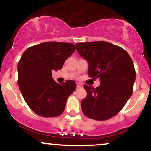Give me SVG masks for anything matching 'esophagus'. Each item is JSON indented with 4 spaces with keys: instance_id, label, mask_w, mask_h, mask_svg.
Listing matches in <instances>:
<instances>
[{
    "instance_id": "esophagus-1",
    "label": "esophagus",
    "mask_w": 151,
    "mask_h": 151,
    "mask_svg": "<svg viewBox=\"0 0 151 151\" xmlns=\"http://www.w3.org/2000/svg\"><path fill=\"white\" fill-rule=\"evenodd\" d=\"M77 87L78 88V89H81V88L83 87V85H82V84H80V83H78L77 84Z\"/></svg>"
}]
</instances>
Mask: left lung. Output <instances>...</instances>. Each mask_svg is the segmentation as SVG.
I'll list each match as a JSON object with an SVG mask.
<instances>
[{
    "instance_id": "obj_1",
    "label": "left lung",
    "mask_w": 151,
    "mask_h": 151,
    "mask_svg": "<svg viewBox=\"0 0 151 151\" xmlns=\"http://www.w3.org/2000/svg\"><path fill=\"white\" fill-rule=\"evenodd\" d=\"M80 56L88 62V74L99 78L101 85L92 88L84 85L87 95L81 102L86 116L105 121L114 116L132 96L136 72L126 50L106 42L77 43Z\"/></svg>"
}]
</instances>
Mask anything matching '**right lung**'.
Masks as SVG:
<instances>
[{"mask_svg":"<svg viewBox=\"0 0 151 151\" xmlns=\"http://www.w3.org/2000/svg\"><path fill=\"white\" fill-rule=\"evenodd\" d=\"M75 50L71 43L48 42L31 46L23 53L18 63V85L25 101L37 114L55 117L64 111L76 84L71 80L58 84L52 71L62 69Z\"/></svg>","mask_w":151,"mask_h":151,"instance_id":"add662e5","label":"right lung"}]
</instances>
